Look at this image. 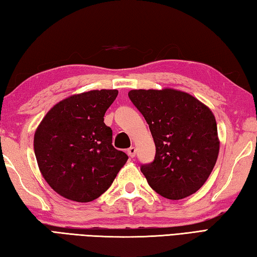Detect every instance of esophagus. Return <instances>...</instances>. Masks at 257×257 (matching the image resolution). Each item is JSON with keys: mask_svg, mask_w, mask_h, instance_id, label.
Wrapping results in <instances>:
<instances>
[{"mask_svg": "<svg viewBox=\"0 0 257 257\" xmlns=\"http://www.w3.org/2000/svg\"><path fill=\"white\" fill-rule=\"evenodd\" d=\"M127 154L130 158H134L135 157V153H137V149H135L134 147H131L130 149H127Z\"/></svg>", "mask_w": 257, "mask_h": 257, "instance_id": "1", "label": "esophagus"}]
</instances>
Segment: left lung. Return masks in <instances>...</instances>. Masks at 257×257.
Here are the masks:
<instances>
[{
	"label": "left lung",
	"instance_id": "left-lung-1",
	"mask_svg": "<svg viewBox=\"0 0 257 257\" xmlns=\"http://www.w3.org/2000/svg\"><path fill=\"white\" fill-rule=\"evenodd\" d=\"M128 97L151 131L156 157L141 171L154 191L183 199L204 186L219 153L217 123L210 108L173 88L133 89Z\"/></svg>",
	"mask_w": 257,
	"mask_h": 257
}]
</instances>
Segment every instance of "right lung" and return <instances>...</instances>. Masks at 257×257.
<instances>
[{
  "mask_svg": "<svg viewBox=\"0 0 257 257\" xmlns=\"http://www.w3.org/2000/svg\"><path fill=\"white\" fill-rule=\"evenodd\" d=\"M118 90L71 95L46 114L33 147L42 177L58 195L77 202L95 200L112 185L128 157L112 145L104 115Z\"/></svg>",
  "mask_w": 257,
  "mask_h": 257,
  "instance_id": "1",
  "label": "right lung"
}]
</instances>
